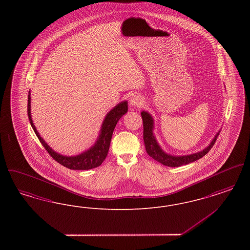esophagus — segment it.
Segmentation results:
<instances>
[{
	"label": "esophagus",
	"instance_id": "34e87169",
	"mask_svg": "<svg viewBox=\"0 0 250 250\" xmlns=\"http://www.w3.org/2000/svg\"><path fill=\"white\" fill-rule=\"evenodd\" d=\"M143 104V99L142 96L140 95H134L130 99V105L132 106H136V107H140Z\"/></svg>",
	"mask_w": 250,
	"mask_h": 250
}]
</instances>
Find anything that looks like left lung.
Masks as SVG:
<instances>
[{"mask_svg":"<svg viewBox=\"0 0 250 250\" xmlns=\"http://www.w3.org/2000/svg\"><path fill=\"white\" fill-rule=\"evenodd\" d=\"M142 117L143 122V140H144V145L147 154L150 155L152 158H154L157 162L167 167H180L183 165L189 164L191 162H194L202 156L206 155L214 146V143L216 142V139L219 135L214 137V140L208 147H206L204 150L201 152H198L196 154H192L189 155H183V156H173L164 153L160 146L156 143L155 136L153 135V128H154V121L152 116L148 113L143 111Z\"/></svg>","mask_w":250,"mask_h":250,"instance_id":"obj_1","label":"left lung"}]
</instances>
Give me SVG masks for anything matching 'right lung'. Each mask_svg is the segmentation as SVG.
<instances>
[{
    "label": "right lung",
    "mask_w": 250,
    "mask_h": 250,
    "mask_svg": "<svg viewBox=\"0 0 250 250\" xmlns=\"http://www.w3.org/2000/svg\"><path fill=\"white\" fill-rule=\"evenodd\" d=\"M127 109H128L127 102L124 101L118 104L116 107H113L107 113L102 125L99 139L97 140L95 145L91 147L90 150L76 156H63L55 153L48 144L45 143V141L40 137V135L36 130V126L34 125V123L31 117V94L28 95V106H27L29 121L39 142L44 146V148L47 150V152L55 161H57L61 165L68 167L70 169H91L96 167H99L102 164V162L107 157L113 130L118 121L121 119V117L127 112Z\"/></svg>",
    "instance_id": "obj_1"
}]
</instances>
